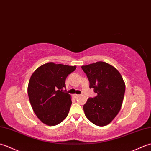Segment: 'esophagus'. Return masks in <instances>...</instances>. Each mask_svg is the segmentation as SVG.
<instances>
[{
  "label": "esophagus",
  "instance_id": "34e87169",
  "mask_svg": "<svg viewBox=\"0 0 151 151\" xmlns=\"http://www.w3.org/2000/svg\"><path fill=\"white\" fill-rule=\"evenodd\" d=\"M79 96L78 94H73V97H75V98H76V97H78Z\"/></svg>",
  "mask_w": 151,
  "mask_h": 151
}]
</instances>
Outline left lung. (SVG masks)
<instances>
[{
	"label": "left lung",
	"instance_id": "8db88e82",
	"mask_svg": "<svg viewBox=\"0 0 151 151\" xmlns=\"http://www.w3.org/2000/svg\"><path fill=\"white\" fill-rule=\"evenodd\" d=\"M97 96L90 97L84 105V114L91 122L98 126L110 124L122 107L125 82L116 68L106 62L97 61L82 66Z\"/></svg>",
	"mask_w": 151,
	"mask_h": 151
}]
</instances>
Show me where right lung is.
<instances>
[{
  "label": "right lung",
  "instance_id": "1",
  "mask_svg": "<svg viewBox=\"0 0 151 151\" xmlns=\"http://www.w3.org/2000/svg\"><path fill=\"white\" fill-rule=\"evenodd\" d=\"M76 67L49 62L38 67L29 80L27 93L34 113L41 122L55 126L65 119L72 104L63 91L65 80Z\"/></svg>",
  "mask_w": 151,
  "mask_h": 151
}]
</instances>
